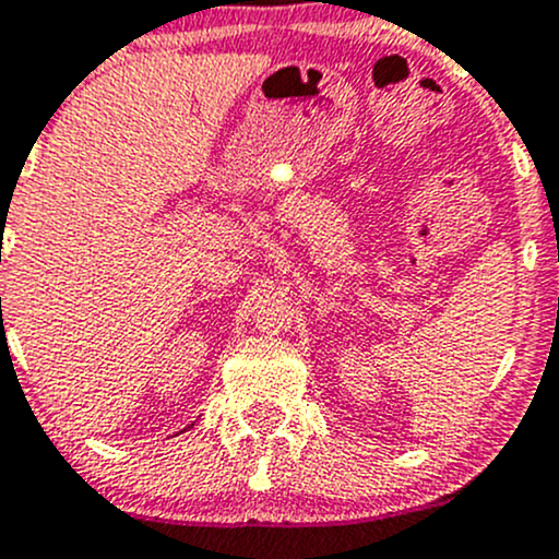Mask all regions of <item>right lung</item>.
I'll return each instance as SVG.
<instances>
[{
	"mask_svg": "<svg viewBox=\"0 0 559 559\" xmlns=\"http://www.w3.org/2000/svg\"><path fill=\"white\" fill-rule=\"evenodd\" d=\"M187 428H192V426H187Z\"/></svg>",
	"mask_w": 559,
	"mask_h": 559,
	"instance_id": "add662e5",
	"label": "right lung"
}]
</instances>
